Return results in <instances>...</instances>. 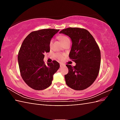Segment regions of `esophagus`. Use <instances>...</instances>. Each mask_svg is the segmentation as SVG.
I'll return each mask as SVG.
<instances>
[{
  "label": "esophagus",
  "instance_id": "1",
  "mask_svg": "<svg viewBox=\"0 0 120 120\" xmlns=\"http://www.w3.org/2000/svg\"><path fill=\"white\" fill-rule=\"evenodd\" d=\"M64 64H61H61H60V67H62L63 66H64Z\"/></svg>",
  "mask_w": 120,
  "mask_h": 120
}]
</instances>
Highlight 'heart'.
<instances>
[{
    "label": "heart",
    "instance_id": "1",
    "mask_svg": "<svg viewBox=\"0 0 120 120\" xmlns=\"http://www.w3.org/2000/svg\"><path fill=\"white\" fill-rule=\"evenodd\" d=\"M59 38L60 40L62 42V43L64 44L65 42L67 41L70 40L69 38L67 36H65V35H60L59 36ZM52 43H53V40H51V41H50V43H49V46L50 48H51L52 46ZM56 58L58 60H62L63 58L64 57V56L63 55V54H56Z\"/></svg>",
    "mask_w": 120,
    "mask_h": 120
}]
</instances>
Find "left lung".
Wrapping results in <instances>:
<instances>
[{
	"instance_id": "1",
	"label": "left lung",
	"mask_w": 120,
	"mask_h": 120,
	"mask_svg": "<svg viewBox=\"0 0 120 120\" xmlns=\"http://www.w3.org/2000/svg\"><path fill=\"white\" fill-rule=\"evenodd\" d=\"M60 33L69 36L72 44L69 58L75 66L66 64L68 73L64 75L66 84L71 88L82 90L92 85L99 74L101 51L96 41L84 28L68 27Z\"/></svg>"
}]
</instances>
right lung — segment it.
Wrapping results in <instances>:
<instances>
[{
    "label": "right lung",
    "instance_id": "right-lung-1",
    "mask_svg": "<svg viewBox=\"0 0 120 120\" xmlns=\"http://www.w3.org/2000/svg\"><path fill=\"white\" fill-rule=\"evenodd\" d=\"M59 30L48 28L33 31L23 41L18 54L21 75L28 86L35 90H43L52 84L53 76L60 67L54 60L46 65L44 53L50 52L51 38Z\"/></svg>",
    "mask_w": 120,
    "mask_h": 120
}]
</instances>
